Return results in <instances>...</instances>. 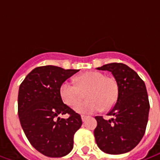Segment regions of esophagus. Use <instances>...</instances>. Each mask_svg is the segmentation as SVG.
I'll list each match as a JSON object with an SVG mask.
<instances>
[{"instance_id":"1","label":"esophagus","mask_w":160,"mask_h":160,"mask_svg":"<svg viewBox=\"0 0 160 160\" xmlns=\"http://www.w3.org/2000/svg\"><path fill=\"white\" fill-rule=\"evenodd\" d=\"M87 118H88V117H87V116H85V115H82V116H81V119H82V121H83V122H85Z\"/></svg>"}]
</instances>
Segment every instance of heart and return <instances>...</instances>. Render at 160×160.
I'll list each match as a JSON object with an SVG mask.
<instances>
[{
    "mask_svg": "<svg viewBox=\"0 0 160 160\" xmlns=\"http://www.w3.org/2000/svg\"><path fill=\"white\" fill-rule=\"evenodd\" d=\"M88 99L74 107L81 114L94 113L101 110L107 111L115 105L118 99L119 86L112 77L103 73L92 71L75 78V85L68 81L60 87V97L65 104L73 107L83 98V93Z\"/></svg>",
    "mask_w": 160,
    "mask_h": 160,
    "instance_id": "heart-1",
    "label": "heart"
}]
</instances>
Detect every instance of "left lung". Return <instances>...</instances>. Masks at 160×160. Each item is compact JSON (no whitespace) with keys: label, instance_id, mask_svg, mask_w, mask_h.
Returning a JSON list of instances; mask_svg holds the SVG:
<instances>
[{"label":"left lung","instance_id":"left-lung-1","mask_svg":"<svg viewBox=\"0 0 160 160\" xmlns=\"http://www.w3.org/2000/svg\"><path fill=\"white\" fill-rule=\"evenodd\" d=\"M98 69L111 72L119 86V95L107 114L113 118H95L96 143L109 154L125 153L139 144L146 131L150 109L146 85L135 71L123 63H109Z\"/></svg>","mask_w":160,"mask_h":160}]
</instances>
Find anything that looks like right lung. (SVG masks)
Here are the masks:
<instances>
[{
	"label": "right lung",
	"instance_id": "right-lung-1",
	"mask_svg": "<svg viewBox=\"0 0 160 160\" xmlns=\"http://www.w3.org/2000/svg\"><path fill=\"white\" fill-rule=\"evenodd\" d=\"M78 69L60 67H38L20 84L18 114L21 127L33 148L50 158L68 154L73 147V135L82 125L80 115L63 104L61 85ZM68 114L67 119L61 114Z\"/></svg>",
	"mask_w": 160,
	"mask_h": 160
}]
</instances>
